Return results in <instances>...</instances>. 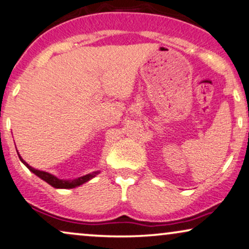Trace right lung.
Segmentation results:
<instances>
[{
	"mask_svg": "<svg viewBox=\"0 0 249 249\" xmlns=\"http://www.w3.org/2000/svg\"><path fill=\"white\" fill-rule=\"evenodd\" d=\"M17 152H18V151H17ZM18 156H19V159L21 160V163L24 164L25 166L32 172V173H34L36 177L42 178L43 181H45L46 183H49L50 185H51V187L55 188V189H72V188L79 187V185L84 184L85 182L90 181L91 178L97 177V175L100 173L99 171H95V172H92V173H90V174H86V175H83V177H79L77 178H74V180H62V178H58L57 177H54L53 174L48 173V172L36 170V168L32 167L31 165L26 163L24 159L21 158V156L19 155V152H18Z\"/></svg>",
	"mask_w": 249,
	"mask_h": 249,
	"instance_id": "obj_1",
	"label": "right lung"
}]
</instances>
